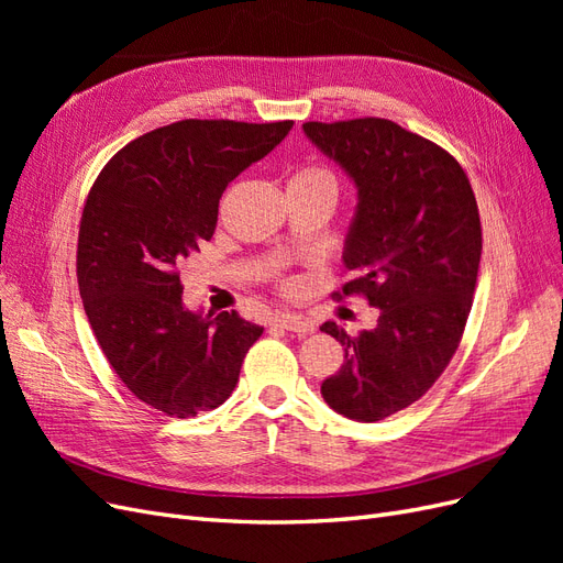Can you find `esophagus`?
<instances>
[{"mask_svg": "<svg viewBox=\"0 0 563 563\" xmlns=\"http://www.w3.org/2000/svg\"><path fill=\"white\" fill-rule=\"evenodd\" d=\"M275 321L279 323L282 329L291 331V333H298V335H308V333H312V331H314V323H312L308 317H302V314L282 312V314H277V317H275Z\"/></svg>", "mask_w": 563, "mask_h": 563, "instance_id": "1", "label": "esophagus"}]
</instances>
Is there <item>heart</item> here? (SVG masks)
Masks as SVG:
<instances>
[{
    "label": "heart",
    "mask_w": 563,
    "mask_h": 563,
    "mask_svg": "<svg viewBox=\"0 0 563 563\" xmlns=\"http://www.w3.org/2000/svg\"><path fill=\"white\" fill-rule=\"evenodd\" d=\"M291 183H323L329 185L335 190V180L333 176L327 172V168H319V166H308V168H300V172L291 178ZM288 183V185H291Z\"/></svg>",
    "instance_id": "heart-1"
}]
</instances>
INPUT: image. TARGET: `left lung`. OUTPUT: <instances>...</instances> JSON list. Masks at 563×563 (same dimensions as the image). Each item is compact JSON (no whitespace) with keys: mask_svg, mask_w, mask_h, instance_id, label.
Returning <instances> with one entry per match:
<instances>
[{"mask_svg":"<svg viewBox=\"0 0 563 563\" xmlns=\"http://www.w3.org/2000/svg\"><path fill=\"white\" fill-rule=\"evenodd\" d=\"M302 131L356 187L343 296L364 294L378 308L376 329L356 338L321 323L345 347L321 397L340 416L376 422L418 401L457 350L482 258L479 209L463 166L389 119Z\"/></svg>","mask_w":563,"mask_h":563,"instance_id":"obj_1","label":"left lung"}]
</instances>
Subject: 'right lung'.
Returning a JSON list of instances; mask_svg holds the SVG:
<instances>
[{
	"label": "right lung",
	"mask_w": 563,
	"mask_h": 563,
	"mask_svg": "<svg viewBox=\"0 0 563 563\" xmlns=\"http://www.w3.org/2000/svg\"><path fill=\"white\" fill-rule=\"evenodd\" d=\"M291 129L185 119L119 150L91 187L77 249L84 312L117 376L166 416L223 404L263 333L236 312L187 310L178 265L213 236L230 180Z\"/></svg>",
	"instance_id": "1"
}]
</instances>
